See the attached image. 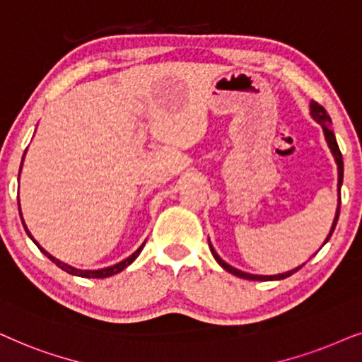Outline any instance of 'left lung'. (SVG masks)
Masks as SVG:
<instances>
[{
  "mask_svg": "<svg viewBox=\"0 0 362 362\" xmlns=\"http://www.w3.org/2000/svg\"><path fill=\"white\" fill-rule=\"evenodd\" d=\"M310 109H311V117L315 119L316 122L320 124L321 127H322V132H325L327 147L331 148L332 157H334L336 163H338V192H339V200H338V210H336V216H334V221H332V226H331V230H329V235H327L326 240H325V243H327V240L331 238L332 231H334L336 223H338V218H339V210H341V185H343L344 165H343V156H341V151H339V147H338V142H336L334 132L331 131V117H329V115H327L326 109L322 107V105L317 104V103H315V100H313V103L310 104ZM325 243H322V245H325ZM210 252H211V255H214V258L216 259V262H218L220 267L223 268V269H226V272L231 273V274H235V276H238V278L253 279V281H272V279H285V278H288V276H291L293 273H296L298 269H300V268L303 267V264H305V263H303L301 267L291 269V272H286V273H281V274H273V276H263V274L245 273V272H240V269H237V268L230 267L228 263H225L223 259H221V258L218 257V253L215 252L214 247H211V243H210Z\"/></svg>",
  "mask_w": 362,
  "mask_h": 362,
  "instance_id": "8db88e82",
  "label": "left lung"
}]
</instances>
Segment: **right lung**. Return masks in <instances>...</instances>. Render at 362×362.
Listing matches in <instances>:
<instances>
[{"label":"right lung","instance_id":"add662e5","mask_svg":"<svg viewBox=\"0 0 362 362\" xmlns=\"http://www.w3.org/2000/svg\"><path fill=\"white\" fill-rule=\"evenodd\" d=\"M23 160H24V156H23ZM21 165H23V162H21ZM19 172H21V167H19ZM19 215H21V209H19ZM21 221H23V226H24V230H26L28 237H30V238L33 240V242H35V243L37 245V248H40L41 252L45 253L46 257L49 258L52 263H56L57 267H59L61 269H64L66 273H69V274H74V276H81V278H107V276H112V274H117V273H120V272H122L124 268H127L129 264H131V263L134 262V259H136V258L139 257V253L142 252L144 245H146V243H142L141 247H139V248L136 250V252H134V253L131 255V257H129V258H125V259H122V262L117 263V264H112V267H107V268H100V269H77V268H74V267H69V264H66V263L59 262V259L54 258V257H52V255L47 253L46 250L42 248L41 245L37 243L35 238H33V235L30 233V230L26 228V223H24L23 216H21Z\"/></svg>","mask_w":362,"mask_h":362}]
</instances>
